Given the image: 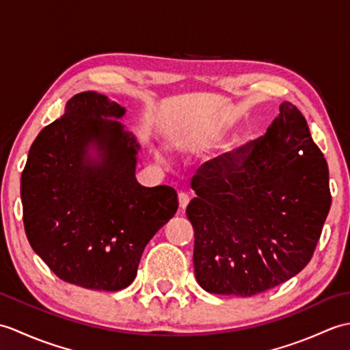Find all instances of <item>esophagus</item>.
<instances>
[{
  "label": "esophagus",
  "instance_id": "1",
  "mask_svg": "<svg viewBox=\"0 0 350 350\" xmlns=\"http://www.w3.org/2000/svg\"><path fill=\"white\" fill-rule=\"evenodd\" d=\"M189 203V196L187 192H179V206H180V211H185V207L188 206Z\"/></svg>",
  "mask_w": 350,
  "mask_h": 350
}]
</instances>
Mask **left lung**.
Masks as SVG:
<instances>
[{
	"label": "left lung",
	"instance_id": "1",
	"mask_svg": "<svg viewBox=\"0 0 350 350\" xmlns=\"http://www.w3.org/2000/svg\"><path fill=\"white\" fill-rule=\"evenodd\" d=\"M191 187L196 278L217 295H258L299 273L331 207L328 163L290 102L263 137L204 162Z\"/></svg>",
	"mask_w": 350,
	"mask_h": 350
}]
</instances>
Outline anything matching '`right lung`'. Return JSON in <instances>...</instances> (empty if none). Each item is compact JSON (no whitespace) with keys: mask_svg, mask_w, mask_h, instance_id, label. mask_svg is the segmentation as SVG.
<instances>
[{"mask_svg":"<svg viewBox=\"0 0 350 350\" xmlns=\"http://www.w3.org/2000/svg\"><path fill=\"white\" fill-rule=\"evenodd\" d=\"M124 113L103 94H75L37 135L21 176L29 245L58 278L84 288L128 287L146 245L179 207L171 187L137 182L139 146L111 120Z\"/></svg>","mask_w":350,"mask_h":350,"instance_id":"right-lung-1","label":"right lung"}]
</instances>
